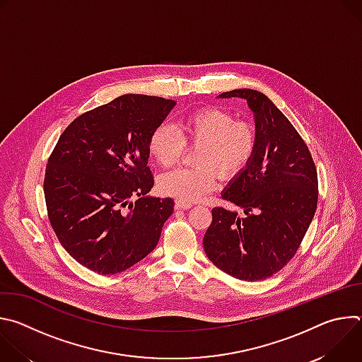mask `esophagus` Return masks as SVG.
I'll list each match as a JSON object with an SVG mask.
<instances>
[{
  "label": "esophagus",
  "mask_w": 362,
  "mask_h": 362,
  "mask_svg": "<svg viewBox=\"0 0 362 362\" xmlns=\"http://www.w3.org/2000/svg\"><path fill=\"white\" fill-rule=\"evenodd\" d=\"M190 208H192V203L176 200V209H190Z\"/></svg>",
  "instance_id": "1"
}]
</instances>
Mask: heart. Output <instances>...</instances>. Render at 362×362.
Listing matches in <instances>:
<instances>
[{"mask_svg": "<svg viewBox=\"0 0 362 362\" xmlns=\"http://www.w3.org/2000/svg\"><path fill=\"white\" fill-rule=\"evenodd\" d=\"M177 132L169 124L154 129L148 153L160 168H173L186 146L194 151V169H177L159 179L163 194L182 202H194L218 186V173L235 177L253 159L257 148L256 127L247 120H235L225 109L208 106L196 109L179 120Z\"/></svg>", "mask_w": 362, "mask_h": 362, "instance_id": "heart-1", "label": "heart"}]
</instances>
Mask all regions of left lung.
<instances>
[{
	"instance_id": "1",
	"label": "left lung",
	"mask_w": 362,
	"mask_h": 362,
	"mask_svg": "<svg viewBox=\"0 0 362 362\" xmlns=\"http://www.w3.org/2000/svg\"><path fill=\"white\" fill-rule=\"evenodd\" d=\"M219 97L247 101L257 148L222 194L245 215L214 208L203 247L221 271L255 282L279 272L299 249L317 211L318 175L306 143L265 94L239 88Z\"/></svg>"
}]
</instances>
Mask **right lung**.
Wrapping results in <instances>:
<instances>
[{
	"mask_svg": "<svg viewBox=\"0 0 362 362\" xmlns=\"http://www.w3.org/2000/svg\"><path fill=\"white\" fill-rule=\"evenodd\" d=\"M175 105L120 95L74 119L51 151L44 176L48 219L87 269L115 275L156 247L175 202L146 196L154 185L148 139Z\"/></svg>",
	"mask_w": 362,
	"mask_h": 362,
	"instance_id": "add662e5",
	"label": "right lung"
}]
</instances>
